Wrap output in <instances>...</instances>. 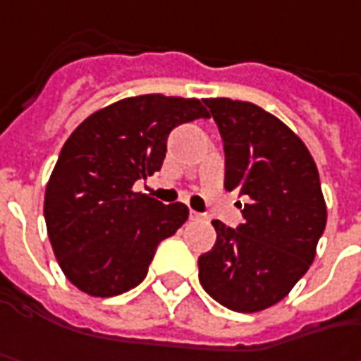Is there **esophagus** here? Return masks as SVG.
Returning <instances> with one entry per match:
<instances>
[{
    "instance_id": "34e87169",
    "label": "esophagus",
    "mask_w": 361,
    "mask_h": 361,
    "mask_svg": "<svg viewBox=\"0 0 361 361\" xmlns=\"http://www.w3.org/2000/svg\"><path fill=\"white\" fill-rule=\"evenodd\" d=\"M190 219H192V221H202V219H207V216H205V214H200V212H193V209H190Z\"/></svg>"
}]
</instances>
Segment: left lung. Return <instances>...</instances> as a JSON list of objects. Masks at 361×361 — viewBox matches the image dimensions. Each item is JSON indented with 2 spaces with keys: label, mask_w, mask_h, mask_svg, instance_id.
Returning <instances> with one entry per match:
<instances>
[{
  "label": "left lung",
  "mask_w": 361,
  "mask_h": 361,
  "mask_svg": "<svg viewBox=\"0 0 361 361\" xmlns=\"http://www.w3.org/2000/svg\"><path fill=\"white\" fill-rule=\"evenodd\" d=\"M226 152L224 188L245 197L243 224L214 219L218 240L200 255V281L228 310L254 314L278 304L310 269L326 230L316 161L281 119L250 102L205 99Z\"/></svg>",
  "instance_id": "obj_1"
}]
</instances>
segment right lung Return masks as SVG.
<instances>
[{"label": "right lung", "mask_w": 361, "mask_h": 361, "mask_svg": "<svg viewBox=\"0 0 361 361\" xmlns=\"http://www.w3.org/2000/svg\"><path fill=\"white\" fill-rule=\"evenodd\" d=\"M209 118L195 97L135 95L97 109L63 143L47 188L44 216L61 271L94 298L130 292L147 276L161 240L190 216L133 183L159 171L176 126Z\"/></svg>", "instance_id": "obj_1"}]
</instances>
